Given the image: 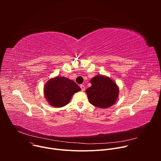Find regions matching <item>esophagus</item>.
I'll use <instances>...</instances> for the list:
<instances>
[{
  "mask_svg": "<svg viewBox=\"0 0 161 161\" xmlns=\"http://www.w3.org/2000/svg\"><path fill=\"white\" fill-rule=\"evenodd\" d=\"M80 88H81V91H85V86H84L83 85H80Z\"/></svg>",
  "mask_w": 161,
  "mask_h": 161,
  "instance_id": "esophagus-1",
  "label": "esophagus"
}]
</instances>
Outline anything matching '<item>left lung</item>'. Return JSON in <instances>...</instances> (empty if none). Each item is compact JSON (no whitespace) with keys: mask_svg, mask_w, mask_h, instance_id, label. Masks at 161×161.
Instances as JSON below:
<instances>
[{"mask_svg":"<svg viewBox=\"0 0 161 161\" xmlns=\"http://www.w3.org/2000/svg\"><path fill=\"white\" fill-rule=\"evenodd\" d=\"M92 86L85 92L91 104L101 108H106L116 103L119 88L117 83L110 78L97 75L90 80Z\"/></svg>","mask_w":161,"mask_h":161,"instance_id":"left-lung-1","label":"left lung"}]
</instances>
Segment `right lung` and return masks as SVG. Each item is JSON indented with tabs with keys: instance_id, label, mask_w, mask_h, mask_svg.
<instances>
[{
	"instance_id": "add662e5",
	"label": "right lung",
	"mask_w": 161,
	"mask_h": 161,
	"mask_svg": "<svg viewBox=\"0 0 161 161\" xmlns=\"http://www.w3.org/2000/svg\"><path fill=\"white\" fill-rule=\"evenodd\" d=\"M80 90V87L74 81L57 76L50 79L45 84L44 95L50 105L61 108L69 103L72 96Z\"/></svg>"
}]
</instances>
